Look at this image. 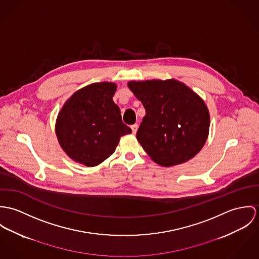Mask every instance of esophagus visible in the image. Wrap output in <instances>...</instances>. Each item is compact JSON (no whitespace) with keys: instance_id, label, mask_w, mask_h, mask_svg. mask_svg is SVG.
<instances>
[{"instance_id":"obj_1","label":"esophagus","mask_w":259,"mask_h":259,"mask_svg":"<svg viewBox=\"0 0 259 259\" xmlns=\"http://www.w3.org/2000/svg\"><path fill=\"white\" fill-rule=\"evenodd\" d=\"M131 129H132L133 134H136V132H137V130H138V125H137V124H133V125L131 126Z\"/></svg>"}]
</instances>
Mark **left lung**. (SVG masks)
Instances as JSON below:
<instances>
[{
	"label": "left lung",
	"instance_id": "1",
	"mask_svg": "<svg viewBox=\"0 0 259 259\" xmlns=\"http://www.w3.org/2000/svg\"><path fill=\"white\" fill-rule=\"evenodd\" d=\"M128 87L146 110L136 138L155 163L171 167L201 151L209 113L196 92L176 79L130 81Z\"/></svg>",
	"mask_w": 259,
	"mask_h": 259
}]
</instances>
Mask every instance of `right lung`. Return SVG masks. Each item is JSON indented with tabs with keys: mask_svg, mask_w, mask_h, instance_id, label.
Segmentation results:
<instances>
[{
	"mask_svg": "<svg viewBox=\"0 0 259 259\" xmlns=\"http://www.w3.org/2000/svg\"><path fill=\"white\" fill-rule=\"evenodd\" d=\"M117 85L92 83L77 90L58 113V143L69 158L94 167L110 157L122 136L132 130L122 122L113 101Z\"/></svg>",
	"mask_w": 259,
	"mask_h": 259,
	"instance_id": "1",
	"label": "right lung"
}]
</instances>
